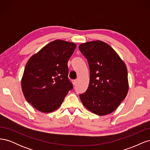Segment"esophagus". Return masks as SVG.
<instances>
[{"instance_id": "obj_1", "label": "esophagus", "mask_w": 150, "mask_h": 150, "mask_svg": "<svg viewBox=\"0 0 150 150\" xmlns=\"http://www.w3.org/2000/svg\"><path fill=\"white\" fill-rule=\"evenodd\" d=\"M72 84H73V85H76L77 84V80L76 79H73L72 80Z\"/></svg>"}]
</instances>
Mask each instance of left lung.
Here are the masks:
<instances>
[{"label":"left lung","mask_w":150,"mask_h":150,"mask_svg":"<svg viewBox=\"0 0 150 150\" xmlns=\"http://www.w3.org/2000/svg\"><path fill=\"white\" fill-rule=\"evenodd\" d=\"M87 59L90 80L88 89L79 95L83 105L94 114L106 115L114 111L128 91V71L110 45L96 40L79 45Z\"/></svg>","instance_id":"1"}]
</instances>
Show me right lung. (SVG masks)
Here are the masks:
<instances>
[{"mask_svg":"<svg viewBox=\"0 0 150 150\" xmlns=\"http://www.w3.org/2000/svg\"><path fill=\"white\" fill-rule=\"evenodd\" d=\"M76 47L73 42L56 40L32 56L25 65L22 90L36 110L51 112L57 110L73 88L68 78L67 62Z\"/></svg>","mask_w":150,"mask_h":150,"instance_id":"add662e5","label":"right lung"}]
</instances>
